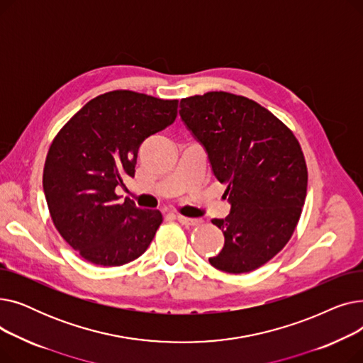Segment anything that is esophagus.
<instances>
[{
  "mask_svg": "<svg viewBox=\"0 0 363 363\" xmlns=\"http://www.w3.org/2000/svg\"><path fill=\"white\" fill-rule=\"evenodd\" d=\"M177 219L179 220V223H182V225H199L201 220L200 219H193V218H185V216H182V215H178L177 216Z\"/></svg>",
  "mask_w": 363,
  "mask_h": 363,
  "instance_id": "34e87169",
  "label": "esophagus"
}]
</instances>
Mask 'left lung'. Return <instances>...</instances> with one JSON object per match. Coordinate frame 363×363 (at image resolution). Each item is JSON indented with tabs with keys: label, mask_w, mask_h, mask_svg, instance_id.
<instances>
[{
	"label": "left lung",
	"mask_w": 363,
	"mask_h": 363,
	"mask_svg": "<svg viewBox=\"0 0 363 363\" xmlns=\"http://www.w3.org/2000/svg\"><path fill=\"white\" fill-rule=\"evenodd\" d=\"M179 106L231 204L225 219L212 220L225 244L208 262L228 274L252 272L284 249L300 219L308 189L300 144L269 110L241 95L213 91Z\"/></svg>",
	"instance_id": "obj_1"
}]
</instances>
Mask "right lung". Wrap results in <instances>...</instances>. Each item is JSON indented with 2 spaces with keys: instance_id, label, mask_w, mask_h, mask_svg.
Returning a JSON list of instances; mask_svg holds the SVG:
<instances>
[{
  "instance_id": "1",
  "label": "right lung",
  "mask_w": 363,
  "mask_h": 363,
  "mask_svg": "<svg viewBox=\"0 0 363 363\" xmlns=\"http://www.w3.org/2000/svg\"><path fill=\"white\" fill-rule=\"evenodd\" d=\"M178 100L111 91L88 101L54 138L43 186L54 226L73 250L99 266L138 259L163 218L114 193L135 175L144 140L177 119Z\"/></svg>"
}]
</instances>
